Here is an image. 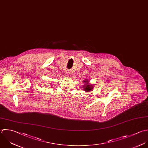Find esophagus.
I'll use <instances>...</instances> for the list:
<instances>
[{
    "mask_svg": "<svg viewBox=\"0 0 148 148\" xmlns=\"http://www.w3.org/2000/svg\"><path fill=\"white\" fill-rule=\"evenodd\" d=\"M66 74H70V73L69 71H66Z\"/></svg>",
    "mask_w": 148,
    "mask_h": 148,
    "instance_id": "obj_1",
    "label": "esophagus"
}]
</instances>
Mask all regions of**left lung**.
Returning a JSON list of instances; mask_svg holds the SVG:
<instances>
[{
  "label": "left lung",
  "mask_w": 148,
  "mask_h": 148,
  "mask_svg": "<svg viewBox=\"0 0 148 148\" xmlns=\"http://www.w3.org/2000/svg\"><path fill=\"white\" fill-rule=\"evenodd\" d=\"M84 82H85V84L83 85L84 89V90H85V91H86V92L92 91L93 89V86L91 85H89V81L88 80H85Z\"/></svg>",
  "instance_id": "left-lung-1"
}]
</instances>
